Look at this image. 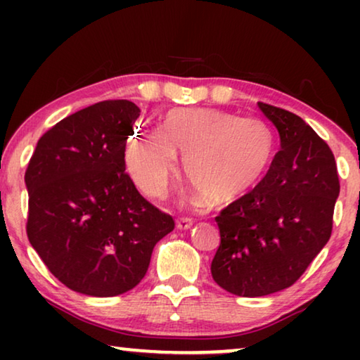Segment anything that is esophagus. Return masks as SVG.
I'll return each instance as SVG.
<instances>
[{
  "label": "esophagus",
  "instance_id": "34e87169",
  "mask_svg": "<svg viewBox=\"0 0 360 360\" xmlns=\"http://www.w3.org/2000/svg\"><path fill=\"white\" fill-rule=\"evenodd\" d=\"M191 226H193V219H191V218H180V219H176V228L181 229V231L190 229Z\"/></svg>",
  "mask_w": 360,
  "mask_h": 360
}]
</instances>
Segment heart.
<instances>
[{
  "instance_id": "heart-1",
  "label": "heart",
  "mask_w": 360,
  "mask_h": 360,
  "mask_svg": "<svg viewBox=\"0 0 360 360\" xmlns=\"http://www.w3.org/2000/svg\"><path fill=\"white\" fill-rule=\"evenodd\" d=\"M162 134L139 131L127 141L126 169L142 193L160 196L185 152V175L213 203L252 190L275 157L272 127L213 108H181L165 116Z\"/></svg>"
}]
</instances>
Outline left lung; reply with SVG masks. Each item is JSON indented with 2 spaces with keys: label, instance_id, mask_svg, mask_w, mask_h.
Returning <instances> with one entry per match:
<instances>
[{
  "label": "left lung",
  "instance_id": "obj_1",
  "mask_svg": "<svg viewBox=\"0 0 360 360\" xmlns=\"http://www.w3.org/2000/svg\"><path fill=\"white\" fill-rule=\"evenodd\" d=\"M280 150L262 181L216 216L221 243L213 280L238 297H264L302 277L331 238L339 196L336 160L302 117L257 103Z\"/></svg>",
  "mask_w": 360,
  "mask_h": 360
}]
</instances>
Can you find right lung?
Returning <instances> with one entry per match:
<instances>
[{
  "instance_id": "right-lung-1",
  "label": "right lung",
  "mask_w": 360,
  "mask_h": 360,
  "mask_svg": "<svg viewBox=\"0 0 360 360\" xmlns=\"http://www.w3.org/2000/svg\"><path fill=\"white\" fill-rule=\"evenodd\" d=\"M139 115L127 100L73 112L39 139L24 176L29 243L53 277L88 297L134 288L155 244L175 228L124 172Z\"/></svg>"
}]
</instances>
